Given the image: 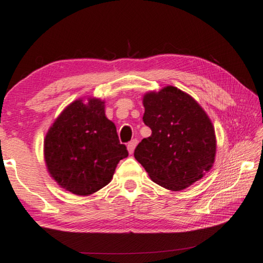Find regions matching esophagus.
<instances>
[{
  "instance_id": "1",
  "label": "esophagus",
  "mask_w": 263,
  "mask_h": 263,
  "mask_svg": "<svg viewBox=\"0 0 263 263\" xmlns=\"http://www.w3.org/2000/svg\"><path fill=\"white\" fill-rule=\"evenodd\" d=\"M137 144H138V140H137V139H133V140H131L130 142H128V144H127V151H128V153L132 154L133 152H135V148H136Z\"/></svg>"
}]
</instances>
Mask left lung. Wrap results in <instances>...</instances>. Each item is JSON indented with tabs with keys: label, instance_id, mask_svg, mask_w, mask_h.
<instances>
[{
	"label": "left lung",
	"instance_id": "8db88e82",
	"mask_svg": "<svg viewBox=\"0 0 263 263\" xmlns=\"http://www.w3.org/2000/svg\"><path fill=\"white\" fill-rule=\"evenodd\" d=\"M145 125L152 135L135 149L151 179L180 191L201 180L215 162L216 136L205 111L186 92L168 86L142 99Z\"/></svg>",
	"mask_w": 263,
	"mask_h": 263
}]
</instances>
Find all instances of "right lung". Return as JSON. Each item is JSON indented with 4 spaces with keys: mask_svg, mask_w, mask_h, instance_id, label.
Here are the masks:
<instances>
[{
    "mask_svg": "<svg viewBox=\"0 0 263 263\" xmlns=\"http://www.w3.org/2000/svg\"><path fill=\"white\" fill-rule=\"evenodd\" d=\"M128 152L119 142L104 102L77 100L55 119L44 141L47 171L61 188L79 196L96 193L109 183Z\"/></svg>",
    "mask_w": 263,
    "mask_h": 263,
    "instance_id": "obj_1",
    "label": "right lung"
}]
</instances>
